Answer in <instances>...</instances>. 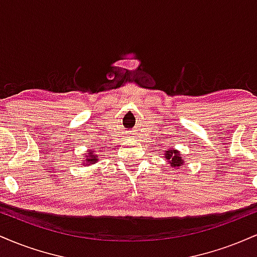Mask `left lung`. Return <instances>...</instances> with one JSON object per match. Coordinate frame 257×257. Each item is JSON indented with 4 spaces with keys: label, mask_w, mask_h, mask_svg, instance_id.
I'll return each instance as SVG.
<instances>
[{
    "label": "left lung",
    "mask_w": 257,
    "mask_h": 257,
    "mask_svg": "<svg viewBox=\"0 0 257 257\" xmlns=\"http://www.w3.org/2000/svg\"><path fill=\"white\" fill-rule=\"evenodd\" d=\"M166 157L167 159H169L170 166L172 167H182L184 159H182L180 153L176 150H168V151H166Z\"/></svg>",
    "instance_id": "left-lung-1"
}]
</instances>
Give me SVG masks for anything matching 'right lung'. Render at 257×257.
<instances>
[{
  "instance_id": "obj_1",
  "label": "right lung",
  "mask_w": 257,
  "mask_h": 257,
  "mask_svg": "<svg viewBox=\"0 0 257 257\" xmlns=\"http://www.w3.org/2000/svg\"><path fill=\"white\" fill-rule=\"evenodd\" d=\"M88 156H89V158L87 159L88 163H90V162H94V163H95V161H98V159H96L95 156H93V155H88Z\"/></svg>"
}]
</instances>
